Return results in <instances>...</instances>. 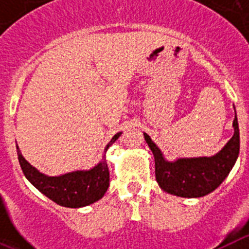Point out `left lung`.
Returning <instances> with one entry per match:
<instances>
[{"mask_svg": "<svg viewBox=\"0 0 249 249\" xmlns=\"http://www.w3.org/2000/svg\"><path fill=\"white\" fill-rule=\"evenodd\" d=\"M234 135L221 152L213 157L181 158L167 162L149 136L143 133L144 140L155 156L156 181L164 192L178 197L196 198L203 197L224 181L239 153V128L237 116L233 121Z\"/></svg>", "mask_w": 249, "mask_h": 249, "instance_id": "left-lung-1", "label": "left lung"}]
</instances>
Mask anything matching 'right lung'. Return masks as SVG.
Wrapping results in <instances>:
<instances>
[{"mask_svg":"<svg viewBox=\"0 0 249 249\" xmlns=\"http://www.w3.org/2000/svg\"><path fill=\"white\" fill-rule=\"evenodd\" d=\"M120 136L121 132L113 136L106 147L105 152H107V148L114 143V141ZM17 155H18L19 166L26 178L39 192L59 206L68 207V208L89 206L102 198L109 186V171L105 158L102 162L89 171H76L59 177H48L39 173L22 157L18 147H17Z\"/></svg>","mask_w":249,"mask_h":249,"instance_id":"obj_1","label":"right lung"}]
</instances>
